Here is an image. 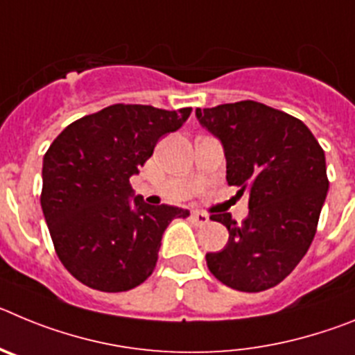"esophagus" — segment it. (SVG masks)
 <instances>
[{"label": "esophagus", "instance_id": "obj_1", "mask_svg": "<svg viewBox=\"0 0 355 355\" xmlns=\"http://www.w3.org/2000/svg\"><path fill=\"white\" fill-rule=\"evenodd\" d=\"M190 216H192L193 224H197V225H205L209 222V216L202 211H192V215Z\"/></svg>", "mask_w": 355, "mask_h": 355}]
</instances>
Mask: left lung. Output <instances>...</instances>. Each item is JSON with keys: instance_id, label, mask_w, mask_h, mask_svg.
I'll list each match as a JSON object with an SVG mask.
<instances>
[{"instance_id": "left-lung-1", "label": "left lung", "mask_w": 355, "mask_h": 355, "mask_svg": "<svg viewBox=\"0 0 355 355\" xmlns=\"http://www.w3.org/2000/svg\"><path fill=\"white\" fill-rule=\"evenodd\" d=\"M196 117L225 156V180L249 192L241 224L211 215L229 240L206 254L213 275L240 291H263L291 274L316 233L329 190L324 149L299 119L256 101L197 108Z\"/></svg>"}]
</instances>
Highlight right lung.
Returning <instances> with one entry per match:
<instances>
[{"label":"right lung","instance_id":"right-lung-1","mask_svg":"<svg viewBox=\"0 0 355 355\" xmlns=\"http://www.w3.org/2000/svg\"><path fill=\"white\" fill-rule=\"evenodd\" d=\"M190 114L112 105L69 124L44 155V218L62 265L85 286L110 293L139 286L155 270L167 225L190 215L146 205L130 184L156 142Z\"/></svg>","mask_w":355,"mask_h":355}]
</instances>
